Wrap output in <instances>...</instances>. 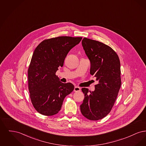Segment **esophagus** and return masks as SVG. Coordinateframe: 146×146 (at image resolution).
<instances>
[{
	"label": "esophagus",
	"instance_id": "esophagus-1",
	"mask_svg": "<svg viewBox=\"0 0 146 146\" xmlns=\"http://www.w3.org/2000/svg\"><path fill=\"white\" fill-rule=\"evenodd\" d=\"M74 91L75 92H78V91H80V88L78 86H75L74 89Z\"/></svg>",
	"mask_w": 146,
	"mask_h": 146
}]
</instances>
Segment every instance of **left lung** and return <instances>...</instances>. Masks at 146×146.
I'll list each match as a JSON object with an SVG mask.
<instances>
[{
	"label": "left lung",
	"mask_w": 146,
	"mask_h": 146,
	"mask_svg": "<svg viewBox=\"0 0 146 146\" xmlns=\"http://www.w3.org/2000/svg\"><path fill=\"white\" fill-rule=\"evenodd\" d=\"M82 43L90 61V74L98 84L92 92L82 89L85 97L80 111L85 118L98 120L110 113L117 99L121 84L120 63L117 53L104 43L86 38Z\"/></svg>",
	"instance_id": "8db88e82"
}]
</instances>
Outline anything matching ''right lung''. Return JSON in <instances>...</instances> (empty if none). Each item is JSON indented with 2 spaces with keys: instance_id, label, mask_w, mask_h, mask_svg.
Masks as SVG:
<instances>
[{
  "instance_id": "obj_1",
  "label": "right lung",
  "mask_w": 146,
  "mask_h": 146,
  "mask_svg": "<svg viewBox=\"0 0 146 146\" xmlns=\"http://www.w3.org/2000/svg\"><path fill=\"white\" fill-rule=\"evenodd\" d=\"M82 39L58 36L43 40L35 49L28 68V89L32 104L41 114L51 116L58 113L65 97L74 90L72 84L61 82L56 72Z\"/></svg>"
}]
</instances>
